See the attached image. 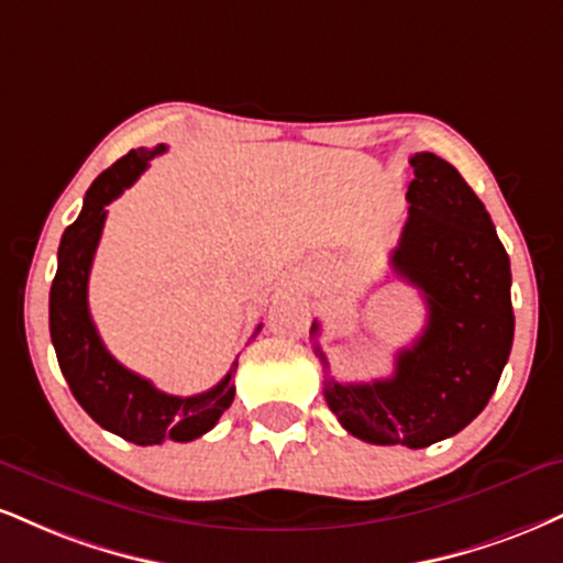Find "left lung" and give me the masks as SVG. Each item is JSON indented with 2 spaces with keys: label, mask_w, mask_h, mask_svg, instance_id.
<instances>
[{
  "label": "left lung",
  "mask_w": 563,
  "mask_h": 563,
  "mask_svg": "<svg viewBox=\"0 0 563 563\" xmlns=\"http://www.w3.org/2000/svg\"><path fill=\"white\" fill-rule=\"evenodd\" d=\"M409 162V220L390 264L424 296L428 324L398 351L390 377H324V401L358 440L428 449L462 432L485 409L509 362L511 264L485 205L456 167L430 152ZM317 333L320 322H311V335ZM317 354L328 369L320 346Z\"/></svg>",
  "instance_id": "left-lung-1"
}]
</instances>
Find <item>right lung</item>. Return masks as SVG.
<instances>
[{"mask_svg":"<svg viewBox=\"0 0 563 563\" xmlns=\"http://www.w3.org/2000/svg\"><path fill=\"white\" fill-rule=\"evenodd\" d=\"M165 148V144L133 148L91 183L78 220L59 241L57 275L49 290V333L73 396L99 428L135 445H159L165 440L188 443L212 430L233 404V372L239 367L235 358L228 375L205 393L170 396L154 388L146 377L125 369L107 351L88 311V273L104 228V207L133 186L148 167V159ZM260 330L262 324H256L254 335Z\"/></svg>","mask_w":563,"mask_h":563,"instance_id":"right-lung-1","label":"right lung"}]
</instances>
